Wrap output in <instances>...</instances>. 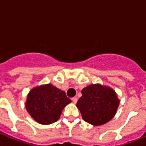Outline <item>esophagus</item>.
I'll use <instances>...</instances> for the list:
<instances>
[{
  "mask_svg": "<svg viewBox=\"0 0 146 146\" xmlns=\"http://www.w3.org/2000/svg\"><path fill=\"white\" fill-rule=\"evenodd\" d=\"M72 102H73L74 104H75V103H77V97H73L72 99Z\"/></svg>",
  "mask_w": 146,
  "mask_h": 146,
  "instance_id": "34e87169",
  "label": "esophagus"
}]
</instances>
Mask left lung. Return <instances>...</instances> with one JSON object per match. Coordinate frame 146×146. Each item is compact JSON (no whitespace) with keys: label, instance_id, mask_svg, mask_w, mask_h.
I'll list each match as a JSON object with an SVG mask.
<instances>
[{"label":"left lung","instance_id":"left-lung-1","mask_svg":"<svg viewBox=\"0 0 146 146\" xmlns=\"http://www.w3.org/2000/svg\"><path fill=\"white\" fill-rule=\"evenodd\" d=\"M119 100L110 88L91 85L82 90V96L77 102L85 121L94 126L104 124L116 113Z\"/></svg>","mask_w":146,"mask_h":146}]
</instances>
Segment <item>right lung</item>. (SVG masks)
Here are the masks:
<instances>
[{"label":"right lung","mask_w":146,"mask_h":146,"mask_svg":"<svg viewBox=\"0 0 146 146\" xmlns=\"http://www.w3.org/2000/svg\"><path fill=\"white\" fill-rule=\"evenodd\" d=\"M71 102L64 91L51 84L34 88L25 104L32 118L42 124H50L59 119L64 107Z\"/></svg>","instance_id":"right-lung-1"}]
</instances>
